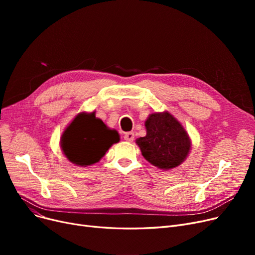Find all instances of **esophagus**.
Listing matches in <instances>:
<instances>
[{
	"instance_id": "obj_1",
	"label": "esophagus",
	"mask_w": 255,
	"mask_h": 255,
	"mask_svg": "<svg viewBox=\"0 0 255 255\" xmlns=\"http://www.w3.org/2000/svg\"><path fill=\"white\" fill-rule=\"evenodd\" d=\"M124 139H125L126 141L132 142L133 140H134V133H133V132H128V133H125V135H124Z\"/></svg>"
}]
</instances>
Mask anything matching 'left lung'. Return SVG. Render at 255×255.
Returning <instances> with one entry per match:
<instances>
[{
	"label": "left lung",
	"mask_w": 255,
	"mask_h": 255,
	"mask_svg": "<svg viewBox=\"0 0 255 255\" xmlns=\"http://www.w3.org/2000/svg\"><path fill=\"white\" fill-rule=\"evenodd\" d=\"M146 135L136 139L146 161L160 169L179 166L191 149L188 133L168 112L154 113L145 120Z\"/></svg>",
	"instance_id": "1"
}]
</instances>
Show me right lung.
I'll return each instance as SVG.
<instances>
[{
    "label": "right lung",
    "instance_id": "right-lung-1",
    "mask_svg": "<svg viewBox=\"0 0 255 255\" xmlns=\"http://www.w3.org/2000/svg\"><path fill=\"white\" fill-rule=\"evenodd\" d=\"M119 140L118 131L96 118L95 112L80 113L63 132L61 148L70 162L86 167L98 162Z\"/></svg>",
    "mask_w": 255,
    "mask_h": 255
}]
</instances>
